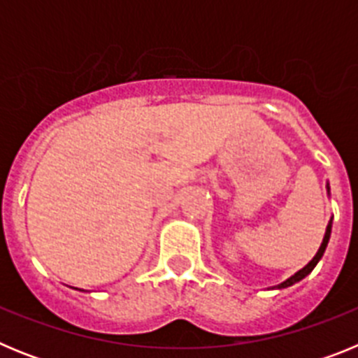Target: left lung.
Masks as SVG:
<instances>
[{"instance_id": "obj_1", "label": "left lung", "mask_w": 358, "mask_h": 358, "mask_svg": "<svg viewBox=\"0 0 358 358\" xmlns=\"http://www.w3.org/2000/svg\"><path fill=\"white\" fill-rule=\"evenodd\" d=\"M330 233H331V220H330V224H328L327 233H324V238H322V243H321V248H319L317 255H315L314 258H312V262H310L308 265H305V267H303L301 271H299V273H296V274H294L292 278H289V280L283 281V283H281V285H278V289H285V287L294 285V283H296V281L303 280V278H305L306 274H310V273H312V271H314V267H315V265H317V262L321 260V256L324 255V249H327L328 240H330Z\"/></svg>"}]
</instances>
